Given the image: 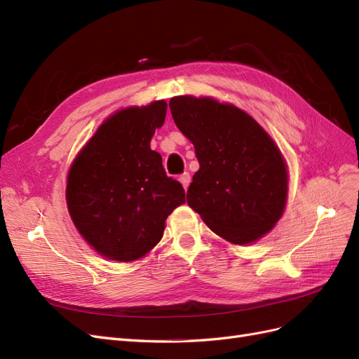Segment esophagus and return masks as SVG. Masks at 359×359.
I'll use <instances>...</instances> for the list:
<instances>
[{
	"label": "esophagus",
	"instance_id": "obj_1",
	"mask_svg": "<svg viewBox=\"0 0 359 359\" xmlns=\"http://www.w3.org/2000/svg\"><path fill=\"white\" fill-rule=\"evenodd\" d=\"M180 182L182 184V187H184V190H187L189 189V186H190V181H191V178H190V173L189 172H184L182 175H180Z\"/></svg>",
	"mask_w": 359,
	"mask_h": 359
}]
</instances>
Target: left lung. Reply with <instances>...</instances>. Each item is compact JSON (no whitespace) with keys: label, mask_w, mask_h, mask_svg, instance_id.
<instances>
[{"label":"left lung","mask_w":359,"mask_h":359,"mask_svg":"<svg viewBox=\"0 0 359 359\" xmlns=\"http://www.w3.org/2000/svg\"><path fill=\"white\" fill-rule=\"evenodd\" d=\"M169 107L199 161L187 190L190 208L232 244L266 235L283 215L289 187L273 137L240 107L212 97H172Z\"/></svg>","instance_id":"8db88e82"}]
</instances>
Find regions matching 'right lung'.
I'll use <instances>...</instances> for the list:
<instances>
[{
  "label": "right lung",
  "mask_w": 359,
  "mask_h": 359,
  "mask_svg": "<svg viewBox=\"0 0 359 359\" xmlns=\"http://www.w3.org/2000/svg\"><path fill=\"white\" fill-rule=\"evenodd\" d=\"M168 103L130 106L106 118L74 157L67 208L76 229L97 253L132 262L161 240L168 215L186 202L149 144L165 123Z\"/></svg>",
  "instance_id": "1"
}]
</instances>
